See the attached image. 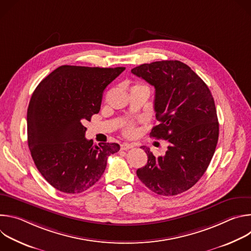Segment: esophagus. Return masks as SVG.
Here are the masks:
<instances>
[{
	"mask_svg": "<svg viewBox=\"0 0 251 251\" xmlns=\"http://www.w3.org/2000/svg\"><path fill=\"white\" fill-rule=\"evenodd\" d=\"M133 147H134V145L129 144V143H123V144H121V150H128V149H131Z\"/></svg>",
	"mask_w": 251,
	"mask_h": 251,
	"instance_id": "obj_1",
	"label": "esophagus"
}]
</instances>
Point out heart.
I'll return each instance as SVG.
<instances>
[{"label": "heart", "instance_id": "b5f03b06", "mask_svg": "<svg viewBox=\"0 0 251 251\" xmlns=\"http://www.w3.org/2000/svg\"><path fill=\"white\" fill-rule=\"evenodd\" d=\"M124 133L127 136H134L136 134V129L133 124H127L124 128Z\"/></svg>", "mask_w": 251, "mask_h": 251}]
</instances>
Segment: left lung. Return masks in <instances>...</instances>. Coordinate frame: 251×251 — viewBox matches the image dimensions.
I'll return each instance as SVG.
<instances>
[{
  "mask_svg": "<svg viewBox=\"0 0 251 251\" xmlns=\"http://www.w3.org/2000/svg\"><path fill=\"white\" fill-rule=\"evenodd\" d=\"M155 87L154 109L158 125L150 135L167 140L164 156H148L137 170L140 181L160 196L182 194L206 171L219 140V121L213 97L203 80L178 60L141 64L131 70Z\"/></svg>",
  "mask_w": 251,
  "mask_h": 251,
  "instance_id": "left-lung-1",
  "label": "left lung"
}]
</instances>
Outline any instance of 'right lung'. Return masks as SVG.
<instances>
[{"instance_id":"1","label":"right lung","mask_w":251,"mask_h":251,"mask_svg":"<svg viewBox=\"0 0 251 251\" xmlns=\"http://www.w3.org/2000/svg\"><path fill=\"white\" fill-rule=\"evenodd\" d=\"M125 67L61 65L41 81L27 108V144L35 167L54 189L79 194L99 181L117 143L93 144L83 123L100 110L102 93Z\"/></svg>"}]
</instances>
